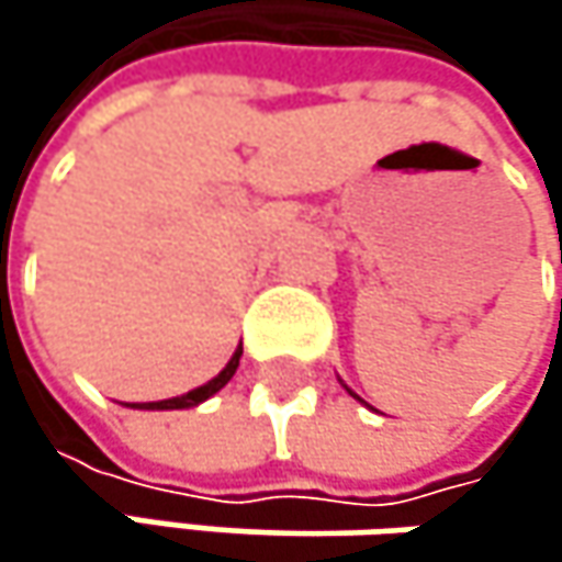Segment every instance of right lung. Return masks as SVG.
<instances>
[{"label":"right lung","mask_w":562,"mask_h":562,"mask_svg":"<svg viewBox=\"0 0 562 562\" xmlns=\"http://www.w3.org/2000/svg\"><path fill=\"white\" fill-rule=\"evenodd\" d=\"M240 355H244V345L234 351V358L227 361V368L214 378V381H207V384H201V387H194V391L181 393V396H171V400H159V403H143L139 409H188V406H198V403H204L207 396H214V393L221 391L231 378H234V371H237V364H240Z\"/></svg>","instance_id":"right-lung-1"}]
</instances>
